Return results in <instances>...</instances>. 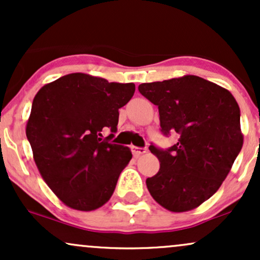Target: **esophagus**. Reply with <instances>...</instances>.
Masks as SVG:
<instances>
[{
    "label": "esophagus",
    "mask_w": 260,
    "mask_h": 260,
    "mask_svg": "<svg viewBox=\"0 0 260 260\" xmlns=\"http://www.w3.org/2000/svg\"><path fill=\"white\" fill-rule=\"evenodd\" d=\"M131 149H132V153H133V155L134 156H140V155H143V154H145L147 153V148H138V147H131Z\"/></svg>",
    "instance_id": "34e87169"
}]
</instances>
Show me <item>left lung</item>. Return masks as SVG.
<instances>
[{"label": "left lung", "mask_w": 260, "mask_h": 260, "mask_svg": "<svg viewBox=\"0 0 260 260\" xmlns=\"http://www.w3.org/2000/svg\"><path fill=\"white\" fill-rule=\"evenodd\" d=\"M138 90L159 107L161 132L180 134L168 150L149 147L160 170L147 178L148 190L174 213L198 208L219 189L242 149L237 101L197 76L143 83Z\"/></svg>", "instance_id": "obj_1"}]
</instances>
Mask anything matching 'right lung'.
Returning <instances> with one entry per match:
<instances>
[{
  "mask_svg": "<svg viewBox=\"0 0 260 260\" xmlns=\"http://www.w3.org/2000/svg\"><path fill=\"white\" fill-rule=\"evenodd\" d=\"M133 83L71 73L45 84L32 100L26 138L41 177L67 207L90 211L111 198L132 159L128 147L111 144L118 109L132 99Z\"/></svg>",
  "mask_w": 260,
  "mask_h": 260,
  "instance_id": "right-lung-1",
  "label": "right lung"
}]
</instances>
